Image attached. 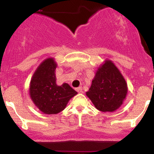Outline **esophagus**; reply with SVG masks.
I'll list each match as a JSON object with an SVG mask.
<instances>
[{
  "label": "esophagus",
  "instance_id": "esophagus-1",
  "mask_svg": "<svg viewBox=\"0 0 154 154\" xmlns=\"http://www.w3.org/2000/svg\"><path fill=\"white\" fill-rule=\"evenodd\" d=\"M76 91H77V92H78V93H82V88L81 87H78L77 88H76Z\"/></svg>",
  "mask_w": 154,
  "mask_h": 154
}]
</instances>
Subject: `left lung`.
I'll list each match as a JSON object with an SVG mask.
<instances>
[{
  "label": "left lung",
  "instance_id": "8db88e82",
  "mask_svg": "<svg viewBox=\"0 0 154 154\" xmlns=\"http://www.w3.org/2000/svg\"><path fill=\"white\" fill-rule=\"evenodd\" d=\"M127 93V83L119 69L111 61H106L97 71L86 95L97 109L112 112L122 104Z\"/></svg>",
  "mask_w": 154,
  "mask_h": 154
}]
</instances>
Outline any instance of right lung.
<instances>
[{
	"mask_svg": "<svg viewBox=\"0 0 154 154\" xmlns=\"http://www.w3.org/2000/svg\"><path fill=\"white\" fill-rule=\"evenodd\" d=\"M56 69L54 60L47 59L37 69L30 82L29 94L32 100L40 111L46 114L61 112L70 98L77 93L67 83L61 86L56 85Z\"/></svg>",
	"mask_w": 154,
	"mask_h": 154,
	"instance_id": "add662e5",
	"label": "right lung"
}]
</instances>
